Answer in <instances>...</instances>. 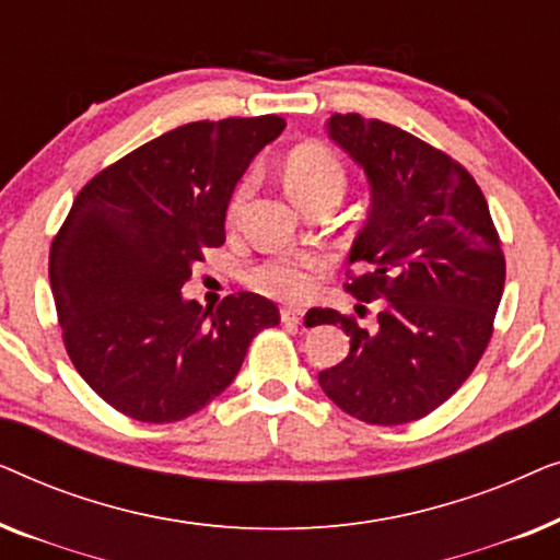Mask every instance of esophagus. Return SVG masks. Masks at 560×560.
Returning a JSON list of instances; mask_svg holds the SVG:
<instances>
[{"label":"esophagus","instance_id":"obj_1","mask_svg":"<svg viewBox=\"0 0 560 560\" xmlns=\"http://www.w3.org/2000/svg\"><path fill=\"white\" fill-rule=\"evenodd\" d=\"M280 320L288 326H298L303 320V311L293 308V305H285V308H280Z\"/></svg>","mask_w":560,"mask_h":560}]
</instances>
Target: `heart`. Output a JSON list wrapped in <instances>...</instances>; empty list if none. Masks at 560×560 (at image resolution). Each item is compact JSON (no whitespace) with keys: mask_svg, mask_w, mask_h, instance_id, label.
I'll use <instances>...</instances> for the list:
<instances>
[{"mask_svg":"<svg viewBox=\"0 0 560 560\" xmlns=\"http://www.w3.org/2000/svg\"><path fill=\"white\" fill-rule=\"evenodd\" d=\"M285 183L298 203L308 206L320 196H343L347 190V171L341 160L326 148H298L290 152L285 163ZM255 190V173H244L229 196L226 213L234 219L244 209L247 198ZM318 280V270L305 257H270L255 265L247 275V282L259 293L280 298V301H303L313 293Z\"/></svg>","mask_w":560,"mask_h":560,"instance_id":"1","label":"heart"}]
</instances>
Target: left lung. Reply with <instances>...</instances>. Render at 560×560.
Instances as JSON below:
<instances>
[{
  "mask_svg": "<svg viewBox=\"0 0 560 560\" xmlns=\"http://www.w3.org/2000/svg\"><path fill=\"white\" fill-rule=\"evenodd\" d=\"M328 135L372 186L349 255L364 270H349L343 288L362 311L377 305V324L311 308V326L339 324L351 336L349 354L318 382L351 418L412 423L446 402L489 347L504 290L500 234L477 180L443 150L359 114H334Z\"/></svg>",
  "mask_w": 560,
  "mask_h": 560,
  "instance_id": "obj_1",
  "label": "left lung"
}]
</instances>
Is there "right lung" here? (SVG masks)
<instances>
[{
  "label": "right lung",
  "instance_id": "add662e5",
  "mask_svg": "<svg viewBox=\"0 0 560 560\" xmlns=\"http://www.w3.org/2000/svg\"><path fill=\"white\" fill-rule=\"evenodd\" d=\"M285 119L190 121L98 171L50 244V288L75 372L114 410L175 423L232 385L278 305L226 295L183 301L203 252L224 244L229 196Z\"/></svg>",
  "mask_w": 560,
  "mask_h": 560
}]
</instances>
